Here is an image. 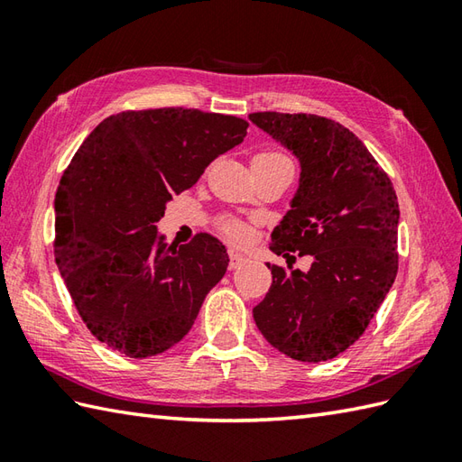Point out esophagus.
Returning <instances> with one entry per match:
<instances>
[{
  "label": "esophagus",
  "instance_id": "34e87169",
  "mask_svg": "<svg viewBox=\"0 0 462 462\" xmlns=\"http://www.w3.org/2000/svg\"><path fill=\"white\" fill-rule=\"evenodd\" d=\"M228 258H230L228 266H230L232 270H234V268H238V266H242V263L248 260V258L244 256V254H240L238 250H228Z\"/></svg>",
  "mask_w": 462,
  "mask_h": 462
}]
</instances>
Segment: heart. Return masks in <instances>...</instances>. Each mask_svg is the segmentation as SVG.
Here are the masks:
<instances>
[{"instance_id":"obj_1","label":"heart","mask_w":462,"mask_h":462,"mask_svg":"<svg viewBox=\"0 0 462 462\" xmlns=\"http://www.w3.org/2000/svg\"><path fill=\"white\" fill-rule=\"evenodd\" d=\"M254 159H268V161H288L286 156L280 154V152H260L254 156ZM220 230L226 238H230L232 242H246L250 236V230L248 226L240 222V220H234V218H224L220 222Z\"/></svg>"}]
</instances>
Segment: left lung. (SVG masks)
Masks as SVG:
<instances>
[{
    "label": "left lung",
    "instance_id": "8db88e82",
    "mask_svg": "<svg viewBox=\"0 0 462 462\" xmlns=\"http://www.w3.org/2000/svg\"><path fill=\"white\" fill-rule=\"evenodd\" d=\"M250 121L301 164L298 194L272 232L270 250L311 256L308 272L268 263L272 286L254 321L291 359H333L363 336L395 282L393 182L356 134L326 116L263 111Z\"/></svg>",
    "mask_w": 462,
    "mask_h": 462
}]
</instances>
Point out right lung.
Segmentation results:
<instances>
[{
	"mask_svg": "<svg viewBox=\"0 0 462 462\" xmlns=\"http://www.w3.org/2000/svg\"><path fill=\"white\" fill-rule=\"evenodd\" d=\"M240 116L184 106L106 116L55 194V262L85 326L126 357H152L190 331L228 268L218 238L176 248L156 234L172 194L246 136Z\"/></svg>",
	"mask_w": 462,
	"mask_h": 462,
	"instance_id": "obj_1",
	"label": "right lung"
}]
</instances>
